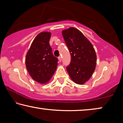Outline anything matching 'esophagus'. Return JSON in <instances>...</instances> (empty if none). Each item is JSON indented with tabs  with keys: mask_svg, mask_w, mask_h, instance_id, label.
<instances>
[{
	"mask_svg": "<svg viewBox=\"0 0 123 123\" xmlns=\"http://www.w3.org/2000/svg\"><path fill=\"white\" fill-rule=\"evenodd\" d=\"M58 59H59V62H61L62 59H61V56H59V57H58Z\"/></svg>",
	"mask_w": 123,
	"mask_h": 123,
	"instance_id": "34e87169",
	"label": "esophagus"
}]
</instances>
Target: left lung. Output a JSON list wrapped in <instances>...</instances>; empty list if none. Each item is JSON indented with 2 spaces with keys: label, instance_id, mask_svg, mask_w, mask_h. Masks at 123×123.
Instances as JSON below:
<instances>
[{
  "label": "left lung",
  "instance_id": "left-lung-1",
  "mask_svg": "<svg viewBox=\"0 0 123 123\" xmlns=\"http://www.w3.org/2000/svg\"><path fill=\"white\" fill-rule=\"evenodd\" d=\"M64 40L71 55V61L67 67L70 78L79 85L87 81L94 72L97 55L93 45L84 34L75 28L62 31Z\"/></svg>",
  "mask_w": 123,
  "mask_h": 123
}]
</instances>
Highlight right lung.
<instances>
[{
	"label": "right lung",
	"mask_w": 123,
	"mask_h": 123,
	"mask_svg": "<svg viewBox=\"0 0 123 123\" xmlns=\"http://www.w3.org/2000/svg\"><path fill=\"white\" fill-rule=\"evenodd\" d=\"M51 33L42 32L34 39L26 54V69L33 80L46 84L50 80L57 66L58 59L52 53L49 44Z\"/></svg>",
	"instance_id": "obj_1"
}]
</instances>
